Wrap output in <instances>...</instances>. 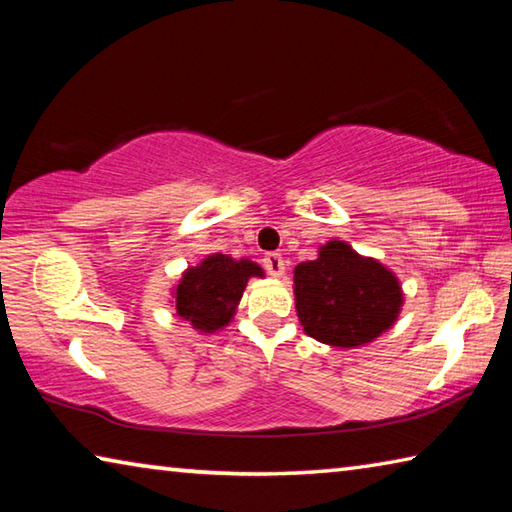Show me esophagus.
<instances>
[{"mask_svg":"<svg viewBox=\"0 0 512 512\" xmlns=\"http://www.w3.org/2000/svg\"><path fill=\"white\" fill-rule=\"evenodd\" d=\"M262 264L266 268V273L273 275V277H282L284 268H287V264H284V257L280 253H266L264 259H262Z\"/></svg>","mask_w":512,"mask_h":512,"instance_id":"34e87169","label":"esophagus"}]
</instances>
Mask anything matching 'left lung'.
Instances as JSON below:
<instances>
[{"label": "left lung", "mask_w": 512, "mask_h": 512, "mask_svg": "<svg viewBox=\"0 0 512 512\" xmlns=\"http://www.w3.org/2000/svg\"><path fill=\"white\" fill-rule=\"evenodd\" d=\"M296 311L305 332L334 348H357L384 334L400 316L404 293L391 268L327 241L318 259L293 271Z\"/></svg>", "instance_id": "obj_1"}]
</instances>
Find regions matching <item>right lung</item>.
Listing matches in <instances>:
<instances>
[{
  "label": "right lung",
  "mask_w": 512,
  "mask_h": 512,
  "mask_svg": "<svg viewBox=\"0 0 512 512\" xmlns=\"http://www.w3.org/2000/svg\"><path fill=\"white\" fill-rule=\"evenodd\" d=\"M250 277H264L262 266L246 257L207 255L198 266L187 268L173 289L176 314L198 332L214 334L235 316Z\"/></svg>",
  "instance_id": "obj_1"
}]
</instances>
